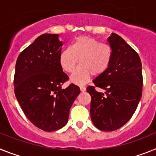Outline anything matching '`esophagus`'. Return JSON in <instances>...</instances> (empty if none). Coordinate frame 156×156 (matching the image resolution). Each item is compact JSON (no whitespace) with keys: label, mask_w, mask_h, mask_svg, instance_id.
Here are the masks:
<instances>
[{"label":"esophagus","mask_w":156,"mask_h":156,"mask_svg":"<svg viewBox=\"0 0 156 156\" xmlns=\"http://www.w3.org/2000/svg\"><path fill=\"white\" fill-rule=\"evenodd\" d=\"M80 90H81V92H85L86 90V88L83 86H80Z\"/></svg>","instance_id":"esophagus-1"}]
</instances>
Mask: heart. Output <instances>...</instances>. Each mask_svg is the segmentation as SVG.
<instances>
[{
	"mask_svg": "<svg viewBox=\"0 0 156 156\" xmlns=\"http://www.w3.org/2000/svg\"><path fill=\"white\" fill-rule=\"evenodd\" d=\"M112 59L110 46L96 38L80 36L71 46L65 48L59 55V63L66 72H72L78 61L81 64L74 70L70 80L75 84H84L92 75L99 76L109 67Z\"/></svg>",
	"mask_w": 156,
	"mask_h": 156,
	"instance_id": "1",
	"label": "heart"
}]
</instances>
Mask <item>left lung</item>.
I'll return each mask as SVG.
<instances>
[{
	"mask_svg": "<svg viewBox=\"0 0 156 156\" xmlns=\"http://www.w3.org/2000/svg\"><path fill=\"white\" fill-rule=\"evenodd\" d=\"M112 59L108 70L88 86L91 96L90 115L94 126L103 131L121 128L134 114L142 96V65L138 54L120 36L108 38ZM96 87L105 90H95Z\"/></svg>",
	"mask_w": 156,
	"mask_h": 156,
	"instance_id": "left-lung-1",
	"label": "left lung"
}]
</instances>
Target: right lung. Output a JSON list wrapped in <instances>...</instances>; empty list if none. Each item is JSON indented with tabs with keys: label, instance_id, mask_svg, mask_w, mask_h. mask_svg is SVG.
<instances>
[{
	"label": "right lung",
	"instance_id": "right-lung-1",
	"mask_svg": "<svg viewBox=\"0 0 156 156\" xmlns=\"http://www.w3.org/2000/svg\"><path fill=\"white\" fill-rule=\"evenodd\" d=\"M62 45L59 34H41L20 54L16 64V99L30 121L47 132L67 124L70 108L80 93L74 84L61 89L68 80L59 63Z\"/></svg>",
	"mask_w": 156,
	"mask_h": 156
}]
</instances>
